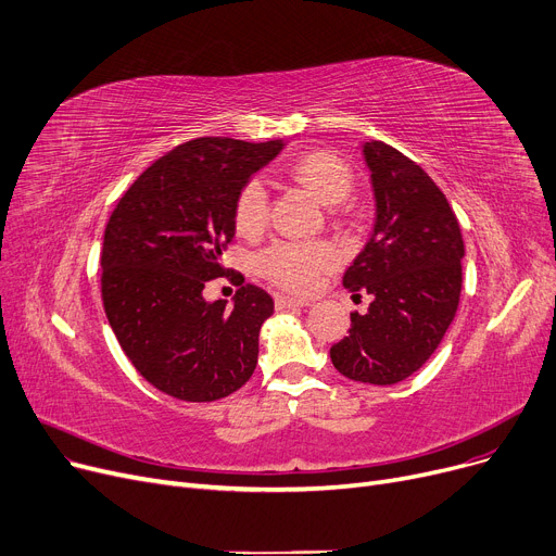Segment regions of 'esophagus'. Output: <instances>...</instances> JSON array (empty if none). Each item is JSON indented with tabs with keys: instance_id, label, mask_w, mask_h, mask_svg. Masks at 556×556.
Segmentation results:
<instances>
[{
	"instance_id": "obj_1",
	"label": "esophagus",
	"mask_w": 556,
	"mask_h": 556,
	"mask_svg": "<svg viewBox=\"0 0 556 556\" xmlns=\"http://www.w3.org/2000/svg\"><path fill=\"white\" fill-rule=\"evenodd\" d=\"M275 306H277V311L302 308V306H308V300H298V298H288V295H275Z\"/></svg>"
}]
</instances>
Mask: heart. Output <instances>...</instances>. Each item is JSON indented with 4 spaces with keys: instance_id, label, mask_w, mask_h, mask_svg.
<instances>
[{
    "instance_id": "obj_1",
    "label": "heart",
    "mask_w": 556,
    "mask_h": 556,
    "mask_svg": "<svg viewBox=\"0 0 556 556\" xmlns=\"http://www.w3.org/2000/svg\"><path fill=\"white\" fill-rule=\"evenodd\" d=\"M293 178L319 202L340 204L354 187V173L333 153H308L290 166ZM268 191L261 180H250L233 207L241 233H256L268 223ZM338 263V250L327 241H277L258 254V270L281 288L308 293L319 275Z\"/></svg>"
}]
</instances>
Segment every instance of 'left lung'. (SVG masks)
<instances>
[{
    "mask_svg": "<svg viewBox=\"0 0 556 556\" xmlns=\"http://www.w3.org/2000/svg\"><path fill=\"white\" fill-rule=\"evenodd\" d=\"M376 218L342 283L374 298L352 313L349 336L331 346L352 381L394 386L415 374L448 331L462 290L464 241L446 195L428 173L383 141H365Z\"/></svg>",
    "mask_w": 556,
    "mask_h": 556,
    "instance_id": "left-lung-1",
    "label": "left lung"
}]
</instances>
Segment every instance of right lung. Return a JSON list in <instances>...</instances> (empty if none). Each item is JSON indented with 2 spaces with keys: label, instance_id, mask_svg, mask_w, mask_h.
<instances>
[{
  "label": "right lung",
  "instance_id": "obj_1",
  "mask_svg": "<svg viewBox=\"0 0 556 556\" xmlns=\"http://www.w3.org/2000/svg\"><path fill=\"white\" fill-rule=\"evenodd\" d=\"M283 141L200 137L153 162L116 202L105 225L101 295L108 323L135 369L160 392L191 403L218 401L250 381L258 331L273 298L245 283L207 302L223 277L233 207L252 175Z\"/></svg>",
  "mask_w": 556,
  "mask_h": 556
}]
</instances>
